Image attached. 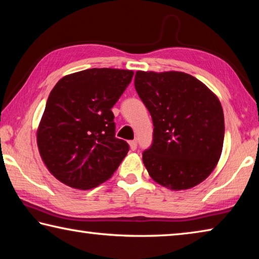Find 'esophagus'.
<instances>
[{
  "mask_svg": "<svg viewBox=\"0 0 259 259\" xmlns=\"http://www.w3.org/2000/svg\"><path fill=\"white\" fill-rule=\"evenodd\" d=\"M129 145H130V150L131 151L137 150V142H136V140H130Z\"/></svg>",
  "mask_w": 259,
  "mask_h": 259,
  "instance_id": "obj_1",
  "label": "esophagus"
}]
</instances>
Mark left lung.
<instances>
[{
	"instance_id": "8db88e82",
	"label": "left lung",
	"mask_w": 259,
	"mask_h": 259,
	"mask_svg": "<svg viewBox=\"0 0 259 259\" xmlns=\"http://www.w3.org/2000/svg\"><path fill=\"white\" fill-rule=\"evenodd\" d=\"M135 88L154 125L152 145L143 153L150 176L172 191L203 182L224 143V113L217 96L198 78L175 71H138Z\"/></svg>"
}]
</instances>
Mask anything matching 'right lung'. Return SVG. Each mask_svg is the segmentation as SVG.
I'll list each match as a JSON object with an SVG mask.
<instances>
[{
	"label": "right lung",
	"instance_id": "1",
	"mask_svg": "<svg viewBox=\"0 0 259 259\" xmlns=\"http://www.w3.org/2000/svg\"><path fill=\"white\" fill-rule=\"evenodd\" d=\"M133 76L129 69L90 68L57 82L38 124L37 146L59 182L90 190L119 168L129 145L115 137L112 107Z\"/></svg>",
	"mask_w": 259,
	"mask_h": 259
}]
</instances>
